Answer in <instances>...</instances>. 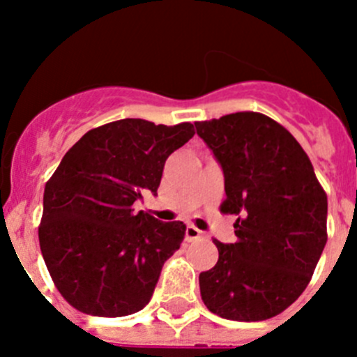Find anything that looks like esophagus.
I'll use <instances>...</instances> for the list:
<instances>
[{
	"label": "esophagus",
	"instance_id": "1",
	"mask_svg": "<svg viewBox=\"0 0 357 357\" xmlns=\"http://www.w3.org/2000/svg\"><path fill=\"white\" fill-rule=\"evenodd\" d=\"M185 238H186V241H194V239L204 238V234H202V231H199L195 225H186Z\"/></svg>",
	"mask_w": 357,
	"mask_h": 357
}]
</instances>
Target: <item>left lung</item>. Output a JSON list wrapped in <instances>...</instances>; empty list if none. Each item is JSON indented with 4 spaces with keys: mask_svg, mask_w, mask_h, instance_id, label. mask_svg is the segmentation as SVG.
Returning a JSON list of instances; mask_svg holds the SVG:
<instances>
[{
    "mask_svg": "<svg viewBox=\"0 0 357 357\" xmlns=\"http://www.w3.org/2000/svg\"><path fill=\"white\" fill-rule=\"evenodd\" d=\"M224 171L222 213L236 215V243H220L215 268L199 275L209 312L266 321L301 296L328 234V197L291 132L259 112L195 123Z\"/></svg>",
    "mask_w": 357,
    "mask_h": 357,
    "instance_id": "1",
    "label": "left lung"
}]
</instances>
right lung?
Wrapping results in <instances>:
<instances>
[{
	"mask_svg": "<svg viewBox=\"0 0 357 357\" xmlns=\"http://www.w3.org/2000/svg\"><path fill=\"white\" fill-rule=\"evenodd\" d=\"M194 133L192 123L126 118L89 130L63 156L43 190L38 239L54 285L73 308L125 317L148 305L186 227L133 204L155 194L165 160Z\"/></svg>",
	"mask_w": 357,
	"mask_h": 357,
	"instance_id": "obj_1",
	"label": "right lung"
}]
</instances>
